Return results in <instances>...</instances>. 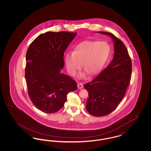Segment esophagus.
<instances>
[{
	"label": "esophagus",
	"mask_w": 151,
	"mask_h": 151,
	"mask_svg": "<svg viewBox=\"0 0 151 151\" xmlns=\"http://www.w3.org/2000/svg\"><path fill=\"white\" fill-rule=\"evenodd\" d=\"M78 88L79 89H82L83 88V84L81 83H79L78 84Z\"/></svg>",
	"instance_id": "esophagus-1"
}]
</instances>
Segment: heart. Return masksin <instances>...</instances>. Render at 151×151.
Segmentation results:
<instances>
[{"label":"heart","instance_id":"heart-1","mask_svg":"<svg viewBox=\"0 0 151 151\" xmlns=\"http://www.w3.org/2000/svg\"><path fill=\"white\" fill-rule=\"evenodd\" d=\"M110 46L105 41H84L76 45L72 52L67 53L64 60L68 72L72 76L76 75L82 66L91 73L98 72L105 64L110 54ZM85 73H81V77Z\"/></svg>","mask_w":151,"mask_h":151}]
</instances>
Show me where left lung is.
<instances>
[{
    "label": "left lung",
    "instance_id": "1",
    "mask_svg": "<svg viewBox=\"0 0 151 151\" xmlns=\"http://www.w3.org/2000/svg\"><path fill=\"white\" fill-rule=\"evenodd\" d=\"M110 36L114 43V57L108 67L91 81L84 84L89 98L87 111L91 115H108L117 108L129 86L131 77V60L123 42L111 33L97 32Z\"/></svg>",
    "mask_w": 151,
    "mask_h": 151
}]
</instances>
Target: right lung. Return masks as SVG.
I'll use <instances>...</instances> for the list:
<instances>
[{
  "instance_id": "right-lung-1",
  "label": "right lung",
  "mask_w": 151,
  "mask_h": 151,
  "mask_svg": "<svg viewBox=\"0 0 151 151\" xmlns=\"http://www.w3.org/2000/svg\"><path fill=\"white\" fill-rule=\"evenodd\" d=\"M76 33L48 32L30 43L26 54L25 77L30 100L36 108L53 113L65 105L67 95L77 89L70 76L62 73L64 52Z\"/></svg>"
}]
</instances>
